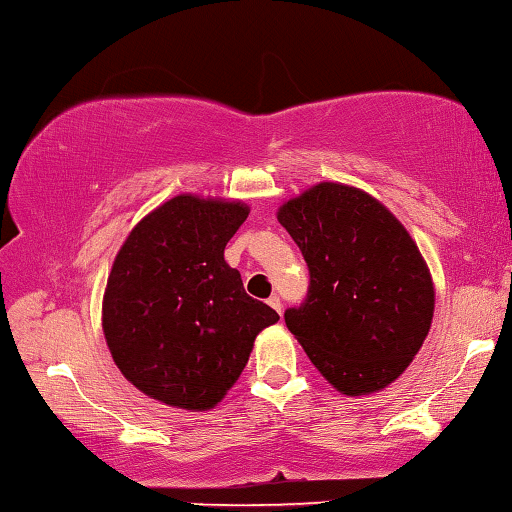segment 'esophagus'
I'll return each mask as SVG.
<instances>
[{"mask_svg":"<svg viewBox=\"0 0 512 512\" xmlns=\"http://www.w3.org/2000/svg\"><path fill=\"white\" fill-rule=\"evenodd\" d=\"M269 305L273 307L275 312H278V314L282 316V300H280V296H271V298H269Z\"/></svg>","mask_w":512,"mask_h":512,"instance_id":"34e87169","label":"esophagus"}]
</instances>
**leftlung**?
Returning a JSON list of instances; mask_svg holds the SVG:
<instances>
[{
  "label": "left lung",
  "mask_w": 512,
  "mask_h": 512,
  "mask_svg": "<svg viewBox=\"0 0 512 512\" xmlns=\"http://www.w3.org/2000/svg\"><path fill=\"white\" fill-rule=\"evenodd\" d=\"M278 221L310 269L305 303L285 312L307 358L346 396L394 383L428 337L435 310L415 239L383 202L339 182L282 202Z\"/></svg>",
  "instance_id": "1"
}]
</instances>
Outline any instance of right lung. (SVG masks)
Returning <instances> with one entry per match:
<instances>
[{
	"label": "right lung",
	"instance_id": "add662e5",
	"mask_svg": "<svg viewBox=\"0 0 512 512\" xmlns=\"http://www.w3.org/2000/svg\"><path fill=\"white\" fill-rule=\"evenodd\" d=\"M250 207L193 193L166 200L127 234L102 298L120 373L145 396L202 412L223 401L278 312L243 289L225 246Z\"/></svg>",
	"mask_w": 512,
	"mask_h": 512
}]
</instances>
